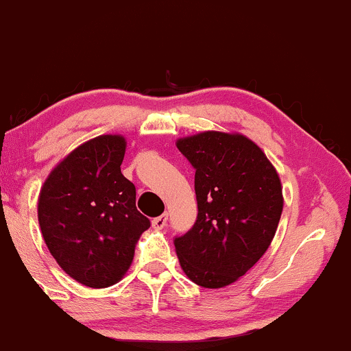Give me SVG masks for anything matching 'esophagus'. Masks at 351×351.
<instances>
[{"instance_id":"obj_1","label":"esophagus","mask_w":351,"mask_h":351,"mask_svg":"<svg viewBox=\"0 0 351 351\" xmlns=\"http://www.w3.org/2000/svg\"><path fill=\"white\" fill-rule=\"evenodd\" d=\"M167 220H168V214H163L160 217H157V219L152 220V227L155 230H162L167 225Z\"/></svg>"}]
</instances>
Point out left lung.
I'll use <instances>...</instances> for the list:
<instances>
[{
	"label": "left lung",
	"mask_w": 351,
	"mask_h": 351,
	"mask_svg": "<svg viewBox=\"0 0 351 351\" xmlns=\"http://www.w3.org/2000/svg\"><path fill=\"white\" fill-rule=\"evenodd\" d=\"M176 147L196 168L199 210L175 239L181 269L199 287L232 285L272 243L283 210L280 176L241 132L202 131L176 139Z\"/></svg>",
	"instance_id": "obj_1"
}]
</instances>
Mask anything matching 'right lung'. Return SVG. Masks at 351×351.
Here are the masks:
<instances>
[{"mask_svg":"<svg viewBox=\"0 0 351 351\" xmlns=\"http://www.w3.org/2000/svg\"><path fill=\"white\" fill-rule=\"evenodd\" d=\"M126 137L101 134L71 150L48 173L37 215L50 254L90 288L118 283L150 227L136 208V188L121 173Z\"/></svg>","mask_w":351,"mask_h":351,"instance_id":"add662e5","label":"right lung"}]
</instances>
